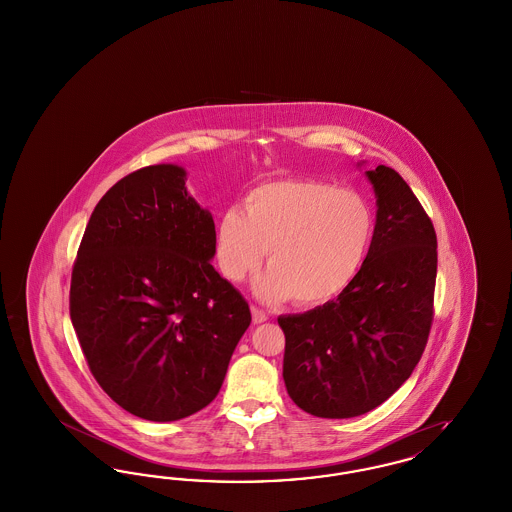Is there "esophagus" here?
<instances>
[{
	"label": "esophagus",
	"mask_w": 512,
	"mask_h": 512,
	"mask_svg": "<svg viewBox=\"0 0 512 512\" xmlns=\"http://www.w3.org/2000/svg\"><path fill=\"white\" fill-rule=\"evenodd\" d=\"M251 317H253V324H261V322L268 320L267 313L263 309L255 307V305H251Z\"/></svg>",
	"instance_id": "esophagus-1"
}]
</instances>
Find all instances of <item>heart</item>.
Returning a JSON list of instances; mask_svg holds the SVG:
<instances>
[{
    "instance_id": "1",
    "label": "heart",
    "mask_w": 512,
    "mask_h": 512,
    "mask_svg": "<svg viewBox=\"0 0 512 512\" xmlns=\"http://www.w3.org/2000/svg\"><path fill=\"white\" fill-rule=\"evenodd\" d=\"M372 240L374 213L363 195L311 178L274 180L245 195L244 211L220 215L215 261L226 280L242 282L267 253L255 293L318 307L357 280Z\"/></svg>"
}]
</instances>
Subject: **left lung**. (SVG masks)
Listing matches in <instances>:
<instances>
[{
    "instance_id": "8db88e82",
    "label": "left lung",
    "mask_w": 512,
    "mask_h": 512,
    "mask_svg": "<svg viewBox=\"0 0 512 512\" xmlns=\"http://www.w3.org/2000/svg\"><path fill=\"white\" fill-rule=\"evenodd\" d=\"M374 240L357 280L336 299L278 317L284 382L293 403L320 418L382 405L413 374L434 318L438 240L409 184L378 165Z\"/></svg>"
}]
</instances>
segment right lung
<instances>
[{
    "instance_id": "obj_1",
    "label": "right lung",
    "mask_w": 512,
    "mask_h": 512,
    "mask_svg": "<svg viewBox=\"0 0 512 512\" xmlns=\"http://www.w3.org/2000/svg\"><path fill=\"white\" fill-rule=\"evenodd\" d=\"M213 257L215 222L182 167L132 172L99 199L74 261L71 320L124 411L172 422L217 397L251 313Z\"/></svg>"
}]
</instances>
